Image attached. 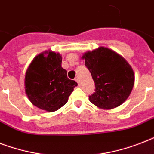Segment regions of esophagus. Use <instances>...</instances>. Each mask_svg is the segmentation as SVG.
Listing matches in <instances>:
<instances>
[{
	"mask_svg": "<svg viewBox=\"0 0 154 154\" xmlns=\"http://www.w3.org/2000/svg\"><path fill=\"white\" fill-rule=\"evenodd\" d=\"M75 81H76V82H77V84H78V85H80V80H79V77H76V78H75Z\"/></svg>",
	"mask_w": 154,
	"mask_h": 154,
	"instance_id": "1",
	"label": "esophagus"
}]
</instances>
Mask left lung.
Here are the masks:
<instances>
[{"instance_id":"left-lung-1","label":"left lung","mask_w":154,"mask_h":154,"mask_svg":"<svg viewBox=\"0 0 154 154\" xmlns=\"http://www.w3.org/2000/svg\"><path fill=\"white\" fill-rule=\"evenodd\" d=\"M85 64L95 83L90 102L102 109H112L126 101L134 85V72L122 56L112 49L99 47L83 54Z\"/></svg>"}]
</instances>
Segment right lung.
Segmentation results:
<instances>
[{
    "instance_id": "1",
    "label": "right lung",
    "mask_w": 154,
    "mask_h": 154,
    "mask_svg": "<svg viewBox=\"0 0 154 154\" xmlns=\"http://www.w3.org/2000/svg\"><path fill=\"white\" fill-rule=\"evenodd\" d=\"M62 57L51 50L36 56L25 75V91L36 107L54 112L65 105L77 86L75 81L67 77V71L61 67Z\"/></svg>"
}]
</instances>
